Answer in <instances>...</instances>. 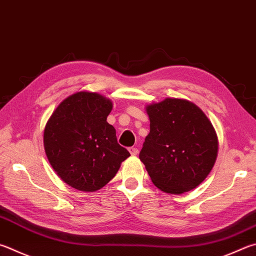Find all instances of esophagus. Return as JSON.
Returning a JSON list of instances; mask_svg holds the SVG:
<instances>
[{
	"instance_id": "1",
	"label": "esophagus",
	"mask_w": 256,
	"mask_h": 256,
	"mask_svg": "<svg viewBox=\"0 0 256 256\" xmlns=\"http://www.w3.org/2000/svg\"><path fill=\"white\" fill-rule=\"evenodd\" d=\"M128 152L131 153L132 156H136L138 153V150L136 148H133V146H131V148H128Z\"/></svg>"
}]
</instances>
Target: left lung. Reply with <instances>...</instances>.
<instances>
[{"label":"left lung","instance_id":"1","mask_svg":"<svg viewBox=\"0 0 256 256\" xmlns=\"http://www.w3.org/2000/svg\"><path fill=\"white\" fill-rule=\"evenodd\" d=\"M150 133L140 160L162 192L180 194L196 188L215 164L218 141L207 116L188 100L166 98L148 105Z\"/></svg>","mask_w":256,"mask_h":256}]
</instances>
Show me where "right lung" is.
Here are the masks:
<instances>
[{"label": "right lung", "instance_id": "right-lung-1", "mask_svg": "<svg viewBox=\"0 0 256 256\" xmlns=\"http://www.w3.org/2000/svg\"><path fill=\"white\" fill-rule=\"evenodd\" d=\"M112 106L96 92H80L62 100L46 125L44 144L50 164L80 192L104 187L131 156L106 120Z\"/></svg>", "mask_w": 256, "mask_h": 256}]
</instances>
